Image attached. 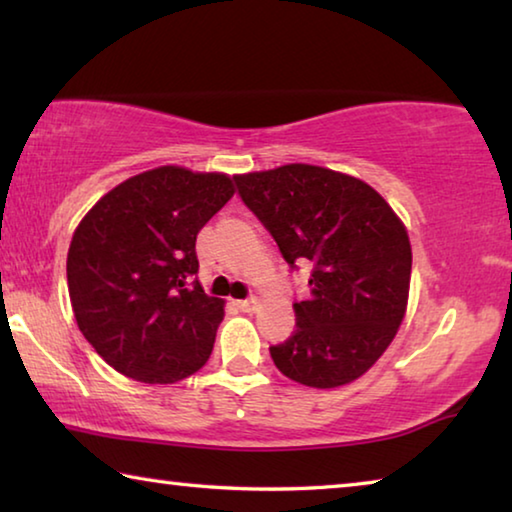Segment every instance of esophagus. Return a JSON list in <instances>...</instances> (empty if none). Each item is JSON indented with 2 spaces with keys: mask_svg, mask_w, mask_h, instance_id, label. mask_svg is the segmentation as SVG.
I'll use <instances>...</instances> for the list:
<instances>
[{
  "mask_svg": "<svg viewBox=\"0 0 512 512\" xmlns=\"http://www.w3.org/2000/svg\"><path fill=\"white\" fill-rule=\"evenodd\" d=\"M257 305H259L257 298H246V300H239V302H237V307H239L241 311H246V314H253V311L257 309Z\"/></svg>",
  "mask_w": 512,
  "mask_h": 512,
  "instance_id": "esophagus-1",
  "label": "esophagus"
}]
</instances>
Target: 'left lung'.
<instances>
[{
  "mask_svg": "<svg viewBox=\"0 0 512 512\" xmlns=\"http://www.w3.org/2000/svg\"><path fill=\"white\" fill-rule=\"evenodd\" d=\"M241 201L271 232L291 268L311 262L296 329L271 345L277 370L311 388L359 379L395 339L411 282L404 223L359 178L284 164L235 176Z\"/></svg>",
  "mask_w": 512,
  "mask_h": 512,
  "instance_id": "8db88e82",
  "label": "left lung"
}]
</instances>
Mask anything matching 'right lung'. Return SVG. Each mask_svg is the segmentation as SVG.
I'll return each instance as SVG.
<instances>
[{"mask_svg": "<svg viewBox=\"0 0 512 512\" xmlns=\"http://www.w3.org/2000/svg\"><path fill=\"white\" fill-rule=\"evenodd\" d=\"M232 194L225 173L158 167L83 216L67 253L69 300L85 339L121 375L176 384L210 359L223 300L194 280L196 235Z\"/></svg>", "mask_w": 512, "mask_h": 512, "instance_id": "1", "label": "right lung"}]
</instances>
